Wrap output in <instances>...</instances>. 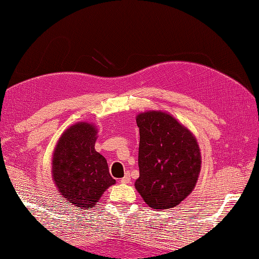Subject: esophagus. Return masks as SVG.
Here are the masks:
<instances>
[{
    "label": "esophagus",
    "mask_w": 259,
    "mask_h": 259,
    "mask_svg": "<svg viewBox=\"0 0 259 259\" xmlns=\"http://www.w3.org/2000/svg\"><path fill=\"white\" fill-rule=\"evenodd\" d=\"M120 182L122 184H128L130 183V174L129 173H125V175L122 177V179L120 180Z\"/></svg>",
    "instance_id": "34e87169"
}]
</instances>
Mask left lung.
<instances>
[{"mask_svg": "<svg viewBox=\"0 0 259 259\" xmlns=\"http://www.w3.org/2000/svg\"><path fill=\"white\" fill-rule=\"evenodd\" d=\"M139 128V179L136 190L153 209L179 205L196 185L201 153L193 134L163 111L136 118Z\"/></svg>", "mask_w": 259, "mask_h": 259, "instance_id": "1", "label": "left lung"}]
</instances>
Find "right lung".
Listing matches in <instances>:
<instances>
[{"label":"right lung","mask_w":259,"mask_h":259,"mask_svg":"<svg viewBox=\"0 0 259 259\" xmlns=\"http://www.w3.org/2000/svg\"><path fill=\"white\" fill-rule=\"evenodd\" d=\"M98 129L89 122L70 125L53 155V180L64 199L78 210H91L108 187L115 184L106 159L95 150Z\"/></svg>","instance_id":"1"}]
</instances>
